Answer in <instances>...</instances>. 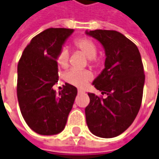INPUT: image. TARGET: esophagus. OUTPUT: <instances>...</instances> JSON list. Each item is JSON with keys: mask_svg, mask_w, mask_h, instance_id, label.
<instances>
[{"mask_svg": "<svg viewBox=\"0 0 159 159\" xmlns=\"http://www.w3.org/2000/svg\"><path fill=\"white\" fill-rule=\"evenodd\" d=\"M77 92H78V94H83V93H84V91L82 90V89H78Z\"/></svg>", "mask_w": 159, "mask_h": 159, "instance_id": "esophagus-1", "label": "esophagus"}]
</instances>
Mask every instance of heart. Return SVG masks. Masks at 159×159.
<instances>
[{"instance_id":"1","label":"heart","mask_w":159,"mask_h":159,"mask_svg":"<svg viewBox=\"0 0 159 159\" xmlns=\"http://www.w3.org/2000/svg\"><path fill=\"white\" fill-rule=\"evenodd\" d=\"M76 49L89 58L91 64H95V56L97 53V47L93 41L88 38H79L74 41ZM57 64L63 68H66L69 63V52L66 48H62L57 57ZM64 79L67 83L76 87L83 88L92 79V74L87 70H76L72 69L65 73Z\"/></svg>"}]
</instances>
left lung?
Instances as JSON below:
<instances>
[{
  "label": "left lung",
  "instance_id": "8db88e82",
  "mask_svg": "<svg viewBox=\"0 0 159 159\" xmlns=\"http://www.w3.org/2000/svg\"><path fill=\"white\" fill-rule=\"evenodd\" d=\"M85 33L101 43L106 55L105 68L92 84L107 97L88 93V127L97 137H116L132 125L141 106L145 84L141 56L136 45L119 32L95 30Z\"/></svg>",
  "mask_w": 159,
  "mask_h": 159
}]
</instances>
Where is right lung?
<instances>
[{"label":"right lung","instance_id":"right-lung-1","mask_svg":"<svg viewBox=\"0 0 159 159\" xmlns=\"http://www.w3.org/2000/svg\"><path fill=\"white\" fill-rule=\"evenodd\" d=\"M74 32L49 28L33 38L18 64L17 96L22 116L31 129L41 135H55L65 127L77 89L65 83L57 94V57Z\"/></svg>","mask_w":159,"mask_h":159}]
</instances>
